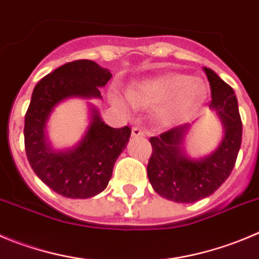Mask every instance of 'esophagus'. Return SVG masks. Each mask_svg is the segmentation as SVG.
Returning <instances> with one entry per match:
<instances>
[{
    "label": "esophagus",
    "instance_id": "1",
    "mask_svg": "<svg viewBox=\"0 0 259 259\" xmlns=\"http://www.w3.org/2000/svg\"><path fill=\"white\" fill-rule=\"evenodd\" d=\"M132 135L133 137H144V135H146V133H144L141 127H133Z\"/></svg>",
    "mask_w": 259,
    "mask_h": 259
}]
</instances>
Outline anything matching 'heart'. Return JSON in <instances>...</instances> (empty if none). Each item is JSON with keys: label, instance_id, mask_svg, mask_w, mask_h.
<instances>
[{"label": "heart", "instance_id": "1", "mask_svg": "<svg viewBox=\"0 0 259 259\" xmlns=\"http://www.w3.org/2000/svg\"><path fill=\"white\" fill-rule=\"evenodd\" d=\"M204 87L187 75L167 74L143 80L129 91V98L141 107H157L159 117L166 122L178 121L189 115L202 101ZM112 102L125 111L132 110V103L124 97L112 96Z\"/></svg>", "mask_w": 259, "mask_h": 259}]
</instances>
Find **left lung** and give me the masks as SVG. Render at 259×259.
Returning a JSON list of instances; mask_svg holds the SVG:
<instances>
[{
    "label": "left lung",
    "instance_id": "8db88e82",
    "mask_svg": "<svg viewBox=\"0 0 259 259\" xmlns=\"http://www.w3.org/2000/svg\"><path fill=\"white\" fill-rule=\"evenodd\" d=\"M211 85L209 107L217 111L225 127L219 148L202 159H189L181 141L189 125L172 127L149 139L152 154L147 172L154 192L178 203H193L216 192L229 178L241 144V124L234 89L211 69L204 67Z\"/></svg>",
    "mask_w": 259,
    "mask_h": 259
}]
</instances>
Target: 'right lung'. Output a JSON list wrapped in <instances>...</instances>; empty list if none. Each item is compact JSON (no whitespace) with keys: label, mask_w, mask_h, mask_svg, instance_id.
I'll return each mask as SVG.
<instances>
[{"label":"right lung","mask_w":259,"mask_h":259,"mask_svg":"<svg viewBox=\"0 0 259 259\" xmlns=\"http://www.w3.org/2000/svg\"><path fill=\"white\" fill-rule=\"evenodd\" d=\"M112 78L91 60L67 62L38 81L25 113L24 143L29 165L53 192L66 198H91L106 189L116 159L129 141V126L111 127L93 110L91 125L80 143L55 152L46 143L45 129L53 107L69 97L101 98L100 87Z\"/></svg>","instance_id":"right-lung-1"}]
</instances>
